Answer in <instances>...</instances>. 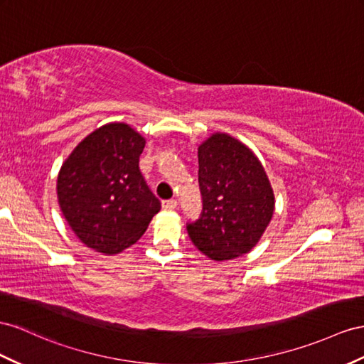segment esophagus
Returning a JSON list of instances; mask_svg holds the SVG:
<instances>
[{"label":"esophagus","instance_id":"esophagus-1","mask_svg":"<svg viewBox=\"0 0 364 364\" xmlns=\"http://www.w3.org/2000/svg\"><path fill=\"white\" fill-rule=\"evenodd\" d=\"M176 200H166V201H163V209H166V210H172V209H175L176 208Z\"/></svg>","mask_w":364,"mask_h":364}]
</instances>
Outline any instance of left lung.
<instances>
[{
  "instance_id": "8db88e82",
  "label": "left lung",
  "mask_w": 364,
  "mask_h": 364,
  "mask_svg": "<svg viewBox=\"0 0 364 364\" xmlns=\"http://www.w3.org/2000/svg\"><path fill=\"white\" fill-rule=\"evenodd\" d=\"M198 184L203 210L186 226L193 245L217 262L249 252L275 206L258 158L235 138L212 135L198 147Z\"/></svg>"
}]
</instances>
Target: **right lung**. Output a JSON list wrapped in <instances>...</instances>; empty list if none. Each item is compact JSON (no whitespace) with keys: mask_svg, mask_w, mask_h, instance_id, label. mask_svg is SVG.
<instances>
[{"mask_svg":"<svg viewBox=\"0 0 364 364\" xmlns=\"http://www.w3.org/2000/svg\"><path fill=\"white\" fill-rule=\"evenodd\" d=\"M144 138L124 123L87 135L58 175L64 218L86 246L118 254L144 234L161 203L139 171Z\"/></svg>","mask_w":364,"mask_h":364,"instance_id":"right-lung-1","label":"right lung"}]
</instances>
